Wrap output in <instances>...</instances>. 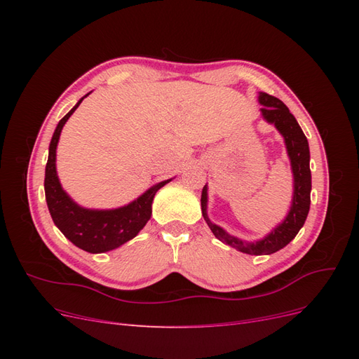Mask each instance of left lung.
<instances>
[{"mask_svg": "<svg viewBox=\"0 0 359 359\" xmlns=\"http://www.w3.org/2000/svg\"><path fill=\"white\" fill-rule=\"evenodd\" d=\"M259 104L264 107L260 115L268 124H274L278 133L283 136L287 156L290 160V169L293 175V193L287 215L278 223L273 231L256 241H245L226 232L222 226L215 224L208 217V186L205 184L201 196V210L203 220L210 229L226 245L236 248L238 252L247 255H271L286 247L297 236L301 227L306 223L310 210V191H311V172H310V149L307 137L301 130L298 121L290 114L287 106L277 97L266 93H259Z\"/></svg>", "mask_w": 359, "mask_h": 359, "instance_id": "1", "label": "left lung"}]
</instances>
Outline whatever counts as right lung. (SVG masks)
I'll return each instance as SVG.
<instances>
[{"mask_svg":"<svg viewBox=\"0 0 359 359\" xmlns=\"http://www.w3.org/2000/svg\"><path fill=\"white\" fill-rule=\"evenodd\" d=\"M76 103L72 111L60 119L49 144V156L45 170L46 203L53 223L70 243L88 253H106L126 244L144 229L153 212L156 193L173 178L154 184L145 193L130 203L112 210L83 208L76 203L62 189L57 173V147L61 130L67 119L78 109L85 97Z\"/></svg>","mask_w":359,"mask_h":359,"instance_id":"1","label":"right lung"}]
</instances>
